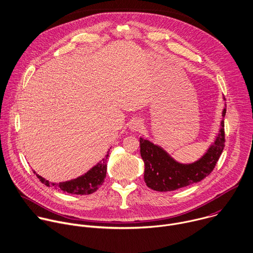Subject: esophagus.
Masks as SVG:
<instances>
[{
    "instance_id": "esophagus-1",
    "label": "esophagus",
    "mask_w": 253,
    "mask_h": 253,
    "mask_svg": "<svg viewBox=\"0 0 253 253\" xmlns=\"http://www.w3.org/2000/svg\"><path fill=\"white\" fill-rule=\"evenodd\" d=\"M128 126H129L131 131H139L143 126V122H142V120H140L138 118H135V119H132L129 122Z\"/></svg>"
}]
</instances>
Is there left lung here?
Here are the masks:
<instances>
[{
	"mask_svg": "<svg viewBox=\"0 0 253 253\" xmlns=\"http://www.w3.org/2000/svg\"><path fill=\"white\" fill-rule=\"evenodd\" d=\"M226 110L223 109L224 118ZM224 122L212 145L196 162L182 164L175 161L164 149L147 139L139 138L140 155L144 162V181L150 189L158 192L174 191L200 182L213 170L224 147Z\"/></svg>",
	"mask_w": 253,
	"mask_h": 253,
	"instance_id": "1",
	"label": "left lung"
}]
</instances>
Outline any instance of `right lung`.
Returning <instances> with one entry per match:
<instances>
[{
    "instance_id": "obj_1",
    "label": "right lung",
    "mask_w": 253,
    "mask_h": 253,
    "mask_svg": "<svg viewBox=\"0 0 253 253\" xmlns=\"http://www.w3.org/2000/svg\"><path fill=\"white\" fill-rule=\"evenodd\" d=\"M110 149L103 158L102 161H100L97 165H95L92 169H90L87 173L84 175L70 180L66 182H60V183H50L49 181L45 180L42 176L38 175V178L42 183L46 185L47 187L52 186L55 189H59L63 192H67L69 194H75V195H90L94 192H96L99 187L103 184L106 174H107V159L109 157ZM36 173V172H35Z\"/></svg>"
}]
</instances>
